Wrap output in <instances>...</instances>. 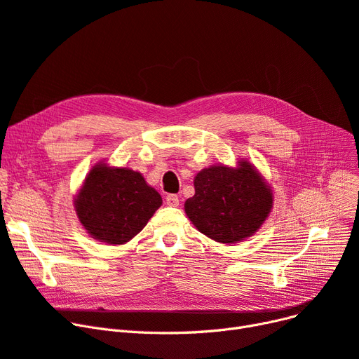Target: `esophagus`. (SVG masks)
<instances>
[{
  "label": "esophagus",
  "mask_w": 359,
  "mask_h": 359,
  "mask_svg": "<svg viewBox=\"0 0 359 359\" xmlns=\"http://www.w3.org/2000/svg\"><path fill=\"white\" fill-rule=\"evenodd\" d=\"M166 205L168 206H178L180 205V199L177 194H168L166 196Z\"/></svg>",
  "instance_id": "1"
}]
</instances>
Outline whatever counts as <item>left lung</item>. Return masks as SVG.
Wrapping results in <instances>:
<instances>
[{"mask_svg": "<svg viewBox=\"0 0 359 359\" xmlns=\"http://www.w3.org/2000/svg\"><path fill=\"white\" fill-rule=\"evenodd\" d=\"M273 196L264 178L248 162L236 169L211 166L194 178V196L185 214L201 233L221 243L250 238L267 218Z\"/></svg>", "mask_w": 359, "mask_h": 359, "instance_id": "left-lung-1", "label": "left lung"}]
</instances>
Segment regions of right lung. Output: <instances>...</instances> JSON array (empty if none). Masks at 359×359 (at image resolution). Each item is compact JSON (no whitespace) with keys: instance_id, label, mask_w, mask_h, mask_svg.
I'll use <instances>...</instances> for the list:
<instances>
[{"instance_id":"1","label":"right lung","mask_w":359,"mask_h":359,"mask_svg":"<svg viewBox=\"0 0 359 359\" xmlns=\"http://www.w3.org/2000/svg\"><path fill=\"white\" fill-rule=\"evenodd\" d=\"M162 205L140 172L96 165L76 199L79 219L90 236L111 245L130 241Z\"/></svg>"}]
</instances>
